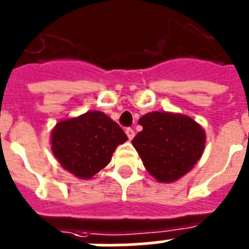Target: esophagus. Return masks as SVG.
<instances>
[{
  "label": "esophagus",
  "instance_id": "1",
  "mask_svg": "<svg viewBox=\"0 0 249 249\" xmlns=\"http://www.w3.org/2000/svg\"><path fill=\"white\" fill-rule=\"evenodd\" d=\"M126 135H127V137H128V140L131 141L132 138L135 137V131H133L132 128H127L126 129Z\"/></svg>",
  "mask_w": 249,
  "mask_h": 249
}]
</instances>
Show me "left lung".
Masks as SVG:
<instances>
[{"label": "left lung", "instance_id": "1", "mask_svg": "<svg viewBox=\"0 0 249 249\" xmlns=\"http://www.w3.org/2000/svg\"><path fill=\"white\" fill-rule=\"evenodd\" d=\"M143 129L132 144L147 172L160 183H172L190 172L202 157L206 132L183 113L153 111L138 121Z\"/></svg>", "mask_w": 249, "mask_h": 249}]
</instances>
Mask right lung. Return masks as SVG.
Returning a JSON list of instances; mask_svg holds the SVG:
<instances>
[{"label": "right lung", "instance_id": "1", "mask_svg": "<svg viewBox=\"0 0 249 249\" xmlns=\"http://www.w3.org/2000/svg\"><path fill=\"white\" fill-rule=\"evenodd\" d=\"M127 141L117 123L100 111L61 120L51 132V149L63 169L89 179L111 162L117 146Z\"/></svg>", "mask_w": 249, "mask_h": 249}]
</instances>
